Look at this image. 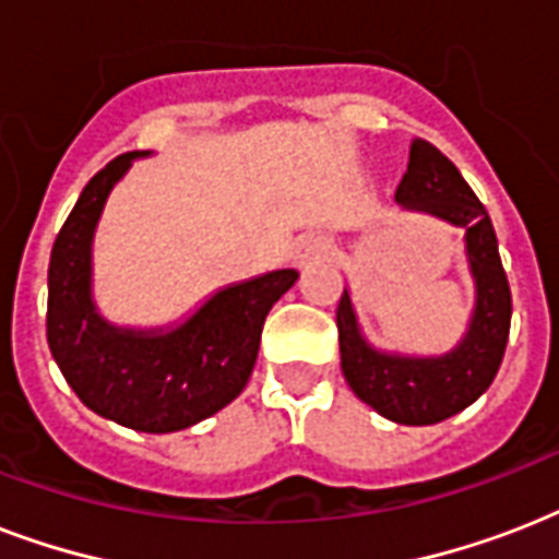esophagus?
Returning a JSON list of instances; mask_svg holds the SVG:
<instances>
[{"instance_id": "34e87169", "label": "esophagus", "mask_w": 559, "mask_h": 559, "mask_svg": "<svg viewBox=\"0 0 559 559\" xmlns=\"http://www.w3.org/2000/svg\"><path fill=\"white\" fill-rule=\"evenodd\" d=\"M322 254H324L322 243H307L296 252V263H305V261H310V258H322Z\"/></svg>"}]
</instances>
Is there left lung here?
Returning <instances> with one entry per match:
<instances>
[{
    "label": "left lung",
    "instance_id": "obj_1",
    "mask_svg": "<svg viewBox=\"0 0 559 559\" xmlns=\"http://www.w3.org/2000/svg\"><path fill=\"white\" fill-rule=\"evenodd\" d=\"M400 202L467 228V258L476 278V313L459 348L441 359L377 354L359 336L348 289L336 307L342 373L362 403L394 424L429 426L476 403L502 366L511 333V287L504 275L493 223L459 168L435 144L412 139Z\"/></svg>",
    "mask_w": 559,
    "mask_h": 559
}]
</instances>
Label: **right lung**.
I'll return each mask as SVG.
<instances>
[{
	"instance_id": "obj_1",
	"label": "right lung",
	"mask_w": 559,
	"mask_h": 559,
	"mask_svg": "<svg viewBox=\"0 0 559 559\" xmlns=\"http://www.w3.org/2000/svg\"><path fill=\"white\" fill-rule=\"evenodd\" d=\"M139 153H124L86 182L48 261L46 336L66 382L95 415L139 432L200 424L246 389L272 305L296 284L278 270L219 289L170 333L118 331L95 313L90 249L109 191Z\"/></svg>"
}]
</instances>
